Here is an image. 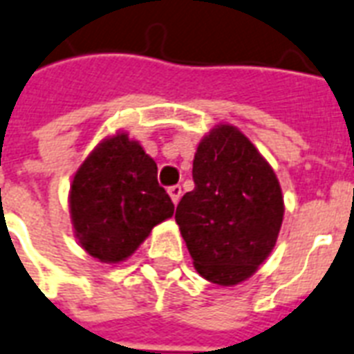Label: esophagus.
<instances>
[{"instance_id": "obj_1", "label": "esophagus", "mask_w": 354, "mask_h": 354, "mask_svg": "<svg viewBox=\"0 0 354 354\" xmlns=\"http://www.w3.org/2000/svg\"><path fill=\"white\" fill-rule=\"evenodd\" d=\"M168 194H169V197H171V201H174L175 205H177V203H179V199H180V196H183V188H180L179 185L169 186Z\"/></svg>"}]
</instances>
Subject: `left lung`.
Instances as JSON below:
<instances>
[{
    "label": "left lung",
    "instance_id": "1",
    "mask_svg": "<svg viewBox=\"0 0 354 354\" xmlns=\"http://www.w3.org/2000/svg\"><path fill=\"white\" fill-rule=\"evenodd\" d=\"M192 177L196 188L183 196L175 221L197 273L234 286L275 248L284 216L279 179L251 140L229 123L199 142Z\"/></svg>",
    "mask_w": 354,
    "mask_h": 354
}]
</instances>
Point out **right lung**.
I'll use <instances>...</instances> for the list:
<instances>
[{
    "mask_svg": "<svg viewBox=\"0 0 354 354\" xmlns=\"http://www.w3.org/2000/svg\"><path fill=\"white\" fill-rule=\"evenodd\" d=\"M157 180V162L127 133L105 138L75 171L70 216L81 248L116 264L138 249L155 225L174 216Z\"/></svg>",
    "mask_w": 354,
    "mask_h": 354,
    "instance_id": "1",
    "label": "right lung"
}]
</instances>
